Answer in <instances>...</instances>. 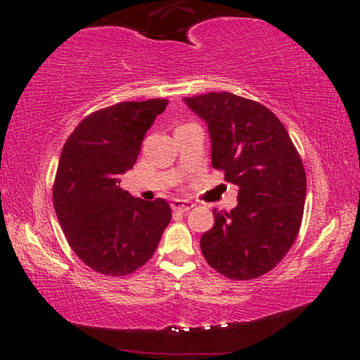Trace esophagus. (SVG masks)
Returning a JSON list of instances; mask_svg holds the SVG:
<instances>
[{
  "label": "esophagus",
  "mask_w": 360,
  "mask_h": 360,
  "mask_svg": "<svg viewBox=\"0 0 360 360\" xmlns=\"http://www.w3.org/2000/svg\"><path fill=\"white\" fill-rule=\"evenodd\" d=\"M172 208H173L174 211L186 212V211L193 208V203H192V202H187V200H173V202H172Z\"/></svg>",
  "instance_id": "obj_1"
}]
</instances>
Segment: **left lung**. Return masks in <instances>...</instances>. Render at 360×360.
Here are the masks:
<instances>
[{
  "label": "left lung",
  "mask_w": 360,
  "mask_h": 360,
  "mask_svg": "<svg viewBox=\"0 0 360 360\" xmlns=\"http://www.w3.org/2000/svg\"><path fill=\"white\" fill-rule=\"evenodd\" d=\"M208 125L211 163L238 186V205L212 210L214 227L200 248L221 275L246 281L273 270L294 245L303 217L307 174L275 114L229 92L184 98Z\"/></svg>",
  "instance_id": "8db88e82"
}]
</instances>
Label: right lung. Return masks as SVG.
Returning a JSON list of instances; mask_svg holds the SVG:
<instances>
[{"mask_svg": "<svg viewBox=\"0 0 360 360\" xmlns=\"http://www.w3.org/2000/svg\"><path fill=\"white\" fill-rule=\"evenodd\" d=\"M167 105L154 98L100 109L76 127L62 149L53 208L72 251L103 275L125 276L143 266L172 221L165 200L146 202L119 186Z\"/></svg>", "mask_w": 360, "mask_h": 360, "instance_id": "add662e5", "label": "right lung"}]
</instances>
